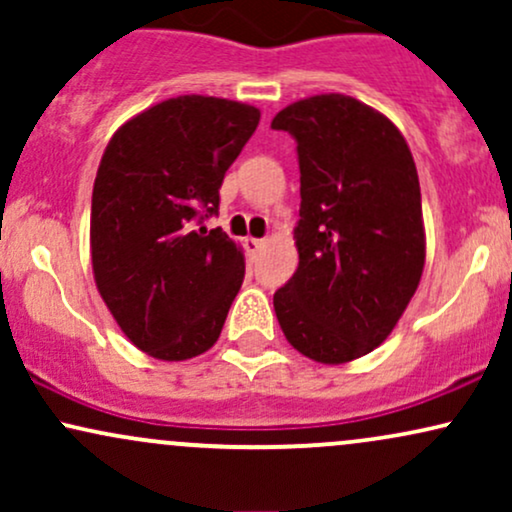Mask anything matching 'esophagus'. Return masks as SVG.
<instances>
[{"instance_id":"esophagus-1","label":"esophagus","mask_w":512,"mask_h":512,"mask_svg":"<svg viewBox=\"0 0 512 512\" xmlns=\"http://www.w3.org/2000/svg\"><path fill=\"white\" fill-rule=\"evenodd\" d=\"M245 248H248V252L250 255H255L257 250H262L264 248V240L262 238H245Z\"/></svg>"}]
</instances>
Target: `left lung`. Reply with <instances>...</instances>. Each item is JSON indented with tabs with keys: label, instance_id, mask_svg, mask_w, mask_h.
<instances>
[{
	"label": "left lung",
	"instance_id": "1",
	"mask_svg": "<svg viewBox=\"0 0 512 512\" xmlns=\"http://www.w3.org/2000/svg\"><path fill=\"white\" fill-rule=\"evenodd\" d=\"M301 166L298 269L274 293L289 344L339 366L395 330L426 262L421 187L402 132L370 105L322 93L286 105Z\"/></svg>",
	"mask_w": 512,
	"mask_h": 512
}]
</instances>
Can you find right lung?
<instances>
[{"instance_id":"1","label":"right lung","mask_w":512,"mask_h":512,"mask_svg":"<svg viewBox=\"0 0 512 512\" xmlns=\"http://www.w3.org/2000/svg\"><path fill=\"white\" fill-rule=\"evenodd\" d=\"M260 110L214 96H178L113 134L91 199L98 293L125 337L158 361H187L219 339L245 276L221 228L223 175L248 144Z\"/></svg>"}]
</instances>
